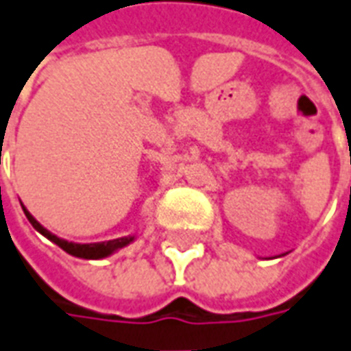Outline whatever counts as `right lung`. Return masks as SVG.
<instances>
[{"label":"right lung","mask_w":351,"mask_h":351,"mask_svg":"<svg viewBox=\"0 0 351 351\" xmlns=\"http://www.w3.org/2000/svg\"><path fill=\"white\" fill-rule=\"evenodd\" d=\"M23 210L27 214L28 222L32 224V228L40 232L44 237H48L49 241H53L56 245H60L65 253H69L73 257L79 258H104L110 257L112 253L119 251L121 247H127L129 243L135 241V236H125V237H117V239H110V241H100V243H73V241H67V239H61V237L53 236L49 230H46L44 226L40 224L38 220L28 213L27 208L23 206Z\"/></svg>","instance_id":"add662e5"}]
</instances>
